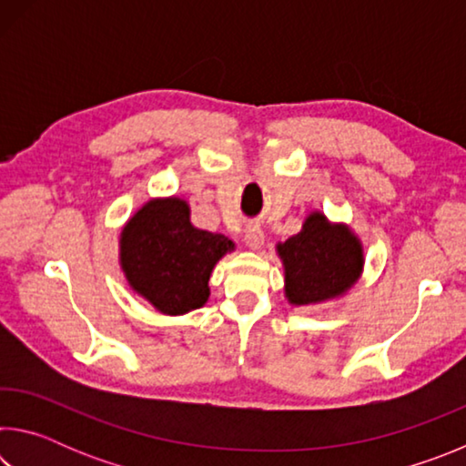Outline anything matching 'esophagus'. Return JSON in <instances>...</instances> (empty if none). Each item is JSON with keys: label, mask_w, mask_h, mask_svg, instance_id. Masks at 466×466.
<instances>
[{"label": "esophagus", "mask_w": 466, "mask_h": 466, "mask_svg": "<svg viewBox=\"0 0 466 466\" xmlns=\"http://www.w3.org/2000/svg\"><path fill=\"white\" fill-rule=\"evenodd\" d=\"M244 242L250 250H258L265 242V234L258 226H248L247 232H244Z\"/></svg>", "instance_id": "obj_1"}]
</instances>
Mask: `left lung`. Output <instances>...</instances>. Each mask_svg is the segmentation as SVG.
<instances>
[{
    "mask_svg": "<svg viewBox=\"0 0 466 466\" xmlns=\"http://www.w3.org/2000/svg\"><path fill=\"white\" fill-rule=\"evenodd\" d=\"M286 298L291 306H312L343 296L364 271V247L347 224L312 211L302 230L279 242Z\"/></svg>",
    "mask_w": 466,
    "mask_h": 466,
    "instance_id": "left-lung-1",
    "label": "left lung"
}]
</instances>
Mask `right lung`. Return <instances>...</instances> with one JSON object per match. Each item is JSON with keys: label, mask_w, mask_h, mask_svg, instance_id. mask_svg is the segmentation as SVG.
Listing matches in <instances>:
<instances>
[{"label": "right lung", "mask_w": 466, "mask_h": 466, "mask_svg": "<svg viewBox=\"0 0 466 466\" xmlns=\"http://www.w3.org/2000/svg\"><path fill=\"white\" fill-rule=\"evenodd\" d=\"M234 250L224 234L191 224L180 197H157L133 214L119 238V263L129 288L157 312L178 317L208 302L216 263Z\"/></svg>", "instance_id": "obj_1"}]
</instances>
